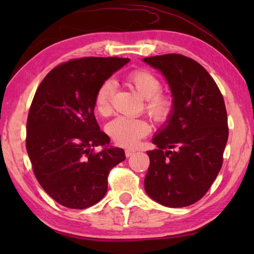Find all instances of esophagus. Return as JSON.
Returning <instances> with one entry per match:
<instances>
[{
    "instance_id": "34e87169",
    "label": "esophagus",
    "mask_w": 254,
    "mask_h": 254,
    "mask_svg": "<svg viewBox=\"0 0 254 254\" xmlns=\"http://www.w3.org/2000/svg\"><path fill=\"white\" fill-rule=\"evenodd\" d=\"M135 151H134V150H131V149H127L126 150V156L128 158V157H131L132 156V154L133 153H134Z\"/></svg>"
}]
</instances>
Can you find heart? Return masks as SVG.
Listing matches in <instances>:
<instances>
[{
	"mask_svg": "<svg viewBox=\"0 0 254 254\" xmlns=\"http://www.w3.org/2000/svg\"><path fill=\"white\" fill-rule=\"evenodd\" d=\"M127 81L131 87L145 98L144 110L154 122L165 123L173 114L175 102L171 94L161 92V81L147 69H136L127 75ZM115 92V81H103L95 94V109L102 117H107L112 112V100ZM107 133L115 144L123 148H134L142 137L151 131V126L144 119L118 118L109 123Z\"/></svg>",
	"mask_w": 254,
	"mask_h": 254,
	"instance_id": "1",
	"label": "heart"
}]
</instances>
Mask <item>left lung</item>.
<instances>
[{"mask_svg":"<svg viewBox=\"0 0 254 254\" xmlns=\"http://www.w3.org/2000/svg\"><path fill=\"white\" fill-rule=\"evenodd\" d=\"M168 80L175 106L167 126L147 151V194L167 207H185L204 197L223 165L229 137L222 93L207 70L179 54L147 57Z\"/></svg>","mask_w":254,"mask_h":254,"instance_id":"left-lung-1","label":"left lung"}]
</instances>
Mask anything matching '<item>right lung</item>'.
I'll return each mask as SVG.
<instances>
[{
  "label": "right lung",
  "mask_w": 254,
  "mask_h": 254,
  "mask_svg": "<svg viewBox=\"0 0 254 254\" xmlns=\"http://www.w3.org/2000/svg\"><path fill=\"white\" fill-rule=\"evenodd\" d=\"M128 60L71 59L50 70L34 94L25 147L41 187L65 207L84 209L98 203L107 191L111 169L126 159L120 148L94 150L110 143L94 107L101 84Z\"/></svg>",
  "instance_id": "add662e5"
}]
</instances>
